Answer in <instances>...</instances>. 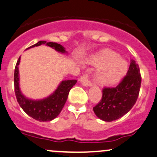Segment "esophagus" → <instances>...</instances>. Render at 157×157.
I'll return each instance as SVG.
<instances>
[{
	"label": "esophagus",
	"instance_id": "1",
	"mask_svg": "<svg viewBox=\"0 0 157 157\" xmlns=\"http://www.w3.org/2000/svg\"><path fill=\"white\" fill-rule=\"evenodd\" d=\"M80 81L83 86H92V84H91V82L89 80V79H88V76L86 75V74L83 75L81 77H80Z\"/></svg>",
	"mask_w": 157,
	"mask_h": 157
}]
</instances>
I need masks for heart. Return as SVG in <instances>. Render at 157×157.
<instances>
[{
	"label": "heart",
	"instance_id": "b5f03b06",
	"mask_svg": "<svg viewBox=\"0 0 157 157\" xmlns=\"http://www.w3.org/2000/svg\"><path fill=\"white\" fill-rule=\"evenodd\" d=\"M89 63L100 68L95 74V81L102 86L118 83L127 73L128 63L113 51L106 50L90 59Z\"/></svg>",
	"mask_w": 157,
	"mask_h": 157
}]
</instances>
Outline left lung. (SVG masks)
<instances>
[{
  "instance_id": "left-lung-1",
  "label": "left lung",
  "mask_w": 157,
  "mask_h": 157,
  "mask_svg": "<svg viewBox=\"0 0 157 157\" xmlns=\"http://www.w3.org/2000/svg\"><path fill=\"white\" fill-rule=\"evenodd\" d=\"M141 85L140 68L136 61L131 60L127 76L115 88H104L102 100L94 107L99 119L111 122L119 119L134 106Z\"/></svg>"
}]
</instances>
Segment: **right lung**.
<instances>
[{
    "label": "right lung",
    "instance_id": "1",
    "mask_svg": "<svg viewBox=\"0 0 157 157\" xmlns=\"http://www.w3.org/2000/svg\"><path fill=\"white\" fill-rule=\"evenodd\" d=\"M45 44L55 50L62 54H67L65 48L62 45L54 42H48L45 40H40L27 49ZM21 62V57L17 62L14 70V90L17 100L24 109V112L30 117L40 122H48L51 121L57 117L61 112L67 100L68 94L71 88L76 84L77 80H62L59 83L57 89L48 97L39 100L30 99L24 95L20 87V76L19 64Z\"/></svg>",
    "mask_w": 157,
    "mask_h": 157
}]
</instances>
